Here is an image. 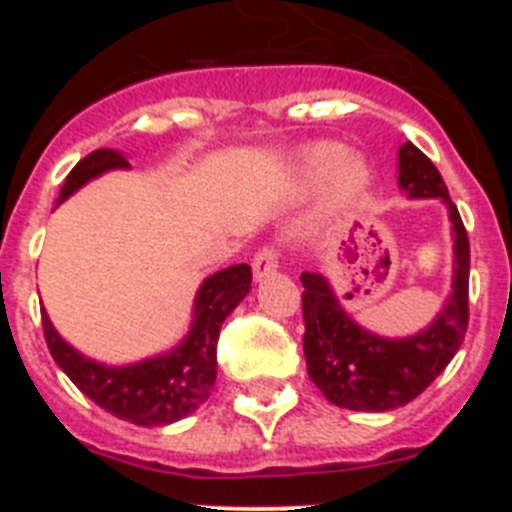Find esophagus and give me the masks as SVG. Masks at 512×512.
<instances>
[{"instance_id": "1", "label": "esophagus", "mask_w": 512, "mask_h": 512, "mask_svg": "<svg viewBox=\"0 0 512 512\" xmlns=\"http://www.w3.org/2000/svg\"><path fill=\"white\" fill-rule=\"evenodd\" d=\"M279 266V253L274 251V248H261L256 256H253V279L256 282H261L264 277H269V274H274Z\"/></svg>"}]
</instances>
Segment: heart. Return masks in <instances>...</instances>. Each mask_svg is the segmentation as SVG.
Here are the masks:
<instances>
[{"mask_svg": "<svg viewBox=\"0 0 512 512\" xmlns=\"http://www.w3.org/2000/svg\"><path fill=\"white\" fill-rule=\"evenodd\" d=\"M320 183V210L325 215H341L364 197L369 187V166L364 158L343 153L338 143H312L295 158L297 189H310Z\"/></svg>", "mask_w": 512, "mask_h": 512, "instance_id": "heart-1", "label": "heart"}]
</instances>
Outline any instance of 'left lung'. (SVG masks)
Segmentation results:
<instances>
[{
  "instance_id": "obj_1",
  "label": "left lung",
  "mask_w": 512,
  "mask_h": 512,
  "mask_svg": "<svg viewBox=\"0 0 512 512\" xmlns=\"http://www.w3.org/2000/svg\"><path fill=\"white\" fill-rule=\"evenodd\" d=\"M397 184L408 200H441L454 238L451 295L431 323L408 338H384L361 328L338 302L323 274H302L307 374L325 400L346 410L384 413L410 400L449 366L469 323V238L433 161L413 143L397 151Z\"/></svg>"
}]
</instances>
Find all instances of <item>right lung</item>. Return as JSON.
Segmentation results:
<instances>
[{
	"instance_id": "right-lung-1",
	"label": "right lung",
	"mask_w": 512,
	"mask_h": 512,
	"mask_svg": "<svg viewBox=\"0 0 512 512\" xmlns=\"http://www.w3.org/2000/svg\"><path fill=\"white\" fill-rule=\"evenodd\" d=\"M115 169H130L128 158L112 148H99L71 169L63 182L58 205L69 200L97 176ZM251 292V266L235 264L215 271L197 289L189 333L166 354L125 366H107L76 351L58 336L48 312L43 315V333L48 351L66 377L99 408L128 423L153 428L187 418L210 397L217 377V338L225 318Z\"/></svg>"
}]
</instances>
